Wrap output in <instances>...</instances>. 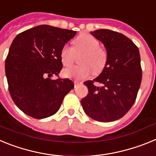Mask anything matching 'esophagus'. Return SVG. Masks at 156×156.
<instances>
[{"label": "esophagus", "mask_w": 156, "mask_h": 156, "mask_svg": "<svg viewBox=\"0 0 156 156\" xmlns=\"http://www.w3.org/2000/svg\"><path fill=\"white\" fill-rule=\"evenodd\" d=\"M74 84H75V87H77L80 86V85H82L83 83L80 82V81H75V82H74Z\"/></svg>", "instance_id": "obj_1"}]
</instances>
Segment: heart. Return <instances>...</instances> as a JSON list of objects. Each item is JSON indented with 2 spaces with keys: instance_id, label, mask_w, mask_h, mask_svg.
Masks as SVG:
<instances>
[{
  "instance_id": "obj_1",
  "label": "heart",
  "mask_w": 156,
  "mask_h": 156,
  "mask_svg": "<svg viewBox=\"0 0 156 156\" xmlns=\"http://www.w3.org/2000/svg\"><path fill=\"white\" fill-rule=\"evenodd\" d=\"M76 55H82L79 59L80 66H72L64 70V75L68 78L82 80L88 78L94 73H101L108 62V53L101 48L98 40L87 34L80 36L74 41L73 48L66 44L60 53L63 66H69L73 63Z\"/></svg>"
}]
</instances>
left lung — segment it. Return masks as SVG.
<instances>
[{
  "label": "left lung",
  "instance_id": "8db88e82",
  "mask_svg": "<svg viewBox=\"0 0 156 156\" xmlns=\"http://www.w3.org/2000/svg\"><path fill=\"white\" fill-rule=\"evenodd\" d=\"M90 34L104 44L108 62L97 78L83 83L89 93L81 105L94 120L112 122L122 118L135 102L142 78L140 52L120 33L103 29ZM94 82L102 86H96Z\"/></svg>",
  "mask_w": 156,
  "mask_h": 156
}]
</instances>
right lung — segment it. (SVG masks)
<instances>
[{
    "label": "right lung",
    "mask_w": 156,
    "mask_h": 156,
    "mask_svg": "<svg viewBox=\"0 0 156 156\" xmlns=\"http://www.w3.org/2000/svg\"><path fill=\"white\" fill-rule=\"evenodd\" d=\"M76 31L41 25L18 34L5 60L12 100L25 114L44 119L55 114L74 87L69 79H51L62 69L60 53Z\"/></svg>",
    "instance_id": "right-lung-1"
}]
</instances>
